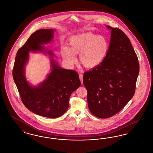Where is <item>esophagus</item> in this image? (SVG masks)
Listing matches in <instances>:
<instances>
[{"label": "esophagus", "mask_w": 153, "mask_h": 153, "mask_svg": "<svg viewBox=\"0 0 153 153\" xmlns=\"http://www.w3.org/2000/svg\"><path fill=\"white\" fill-rule=\"evenodd\" d=\"M79 78H80L81 82L82 84V82H83V79H83V75L82 74H81V73L79 74Z\"/></svg>", "instance_id": "1"}]
</instances>
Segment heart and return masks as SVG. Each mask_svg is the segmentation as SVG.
Masks as SVG:
<instances>
[{
	"mask_svg": "<svg viewBox=\"0 0 153 153\" xmlns=\"http://www.w3.org/2000/svg\"><path fill=\"white\" fill-rule=\"evenodd\" d=\"M69 45L71 47L63 46L61 50L62 56L66 62L69 65H72L77 61L76 54H79L80 62L89 69L102 64L109 50L107 39L92 33L73 36L69 39Z\"/></svg>",
	"mask_w": 153,
	"mask_h": 153,
	"instance_id": "b5f03b06",
	"label": "heart"
}]
</instances>
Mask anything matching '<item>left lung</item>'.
<instances>
[{"mask_svg": "<svg viewBox=\"0 0 153 153\" xmlns=\"http://www.w3.org/2000/svg\"><path fill=\"white\" fill-rule=\"evenodd\" d=\"M107 27L111 30L107 56L83 76L89 109L102 119L116 115L131 100L139 72L138 57L129 38L121 30Z\"/></svg>", "mask_w": 153, "mask_h": 153, "instance_id": "8db88e82", "label": "left lung"}]
</instances>
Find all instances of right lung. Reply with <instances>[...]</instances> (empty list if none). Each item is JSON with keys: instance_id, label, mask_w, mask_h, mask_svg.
Wrapping results in <instances>:
<instances>
[{"instance_id": "1", "label": "right lung", "mask_w": 153, "mask_h": 153, "mask_svg": "<svg viewBox=\"0 0 153 153\" xmlns=\"http://www.w3.org/2000/svg\"><path fill=\"white\" fill-rule=\"evenodd\" d=\"M54 30H38L33 33L18 51L13 76L25 107L36 115L56 118L62 115L69 107V97L81 85L75 71L61 68L51 58V72L38 86L30 85L25 77V65L30 51H44L43 45L51 42ZM48 54L53 56L52 51Z\"/></svg>"}]
</instances>
